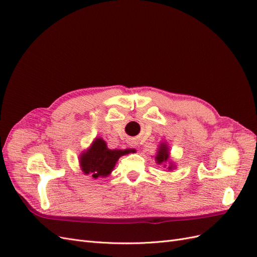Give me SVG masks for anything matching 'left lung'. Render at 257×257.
Here are the masks:
<instances>
[{
    "mask_svg": "<svg viewBox=\"0 0 257 257\" xmlns=\"http://www.w3.org/2000/svg\"><path fill=\"white\" fill-rule=\"evenodd\" d=\"M169 160V150H168V147L165 143H162L160 145V148H159V151H158V154L157 157H155V161H157L158 164H162V163H166L168 162ZM166 166V165H164ZM174 167V165L170 163V165L168 166V169L172 170Z\"/></svg>",
    "mask_w": 257,
    "mask_h": 257,
    "instance_id": "left-lung-1",
    "label": "left lung"
}]
</instances>
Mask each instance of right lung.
Listing matches in <instances>:
<instances>
[{
  "label": "right lung",
  "instance_id": "obj_1",
  "mask_svg": "<svg viewBox=\"0 0 257 257\" xmlns=\"http://www.w3.org/2000/svg\"><path fill=\"white\" fill-rule=\"evenodd\" d=\"M128 152L131 149H108L104 139L96 138L89 149L80 155L81 170L84 175H90L94 179L107 177L112 172L119 158Z\"/></svg>",
  "mask_w": 257,
  "mask_h": 257
}]
</instances>
